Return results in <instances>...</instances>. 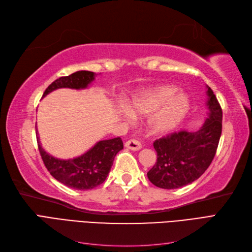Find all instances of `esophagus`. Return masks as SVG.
Returning <instances> with one entry per match:
<instances>
[{
	"label": "esophagus",
	"instance_id": "1",
	"mask_svg": "<svg viewBox=\"0 0 252 252\" xmlns=\"http://www.w3.org/2000/svg\"><path fill=\"white\" fill-rule=\"evenodd\" d=\"M125 147L130 150H140L142 148V144L138 140H128L125 143Z\"/></svg>",
	"mask_w": 252,
	"mask_h": 252
}]
</instances>
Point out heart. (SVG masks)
<instances>
[{
  "instance_id": "1",
  "label": "heart",
  "mask_w": 252,
  "mask_h": 252,
  "mask_svg": "<svg viewBox=\"0 0 252 252\" xmlns=\"http://www.w3.org/2000/svg\"><path fill=\"white\" fill-rule=\"evenodd\" d=\"M134 116L150 117L148 128L152 134L164 135L177 129L189 111L188 96L173 85H158L143 91L131 103ZM131 117L127 109L123 110Z\"/></svg>"
}]
</instances>
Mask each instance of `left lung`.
<instances>
[{"label": "left lung", "instance_id": "1", "mask_svg": "<svg viewBox=\"0 0 252 252\" xmlns=\"http://www.w3.org/2000/svg\"><path fill=\"white\" fill-rule=\"evenodd\" d=\"M208 118L196 132L179 131L156 140L157 162L147 172L152 184L164 189H175L199 179L216 156L222 133V108L207 86Z\"/></svg>", "mask_w": 252, "mask_h": 252}]
</instances>
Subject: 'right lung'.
Here are the masks:
<instances>
[{"mask_svg": "<svg viewBox=\"0 0 252 252\" xmlns=\"http://www.w3.org/2000/svg\"><path fill=\"white\" fill-rule=\"evenodd\" d=\"M94 72L81 70L68 77H61L46 88L43 97L60 88L85 89L94 80ZM36 141L43 162L52 177L67 187L78 190L93 189L104 183L114 157L123 149L121 138H114L97 142L93 148L78 158L61 159L50 156L42 148L37 131Z\"/></svg>", "mask_w": 252, "mask_h": 252, "instance_id": "obj_1", "label": "right lung"}]
</instances>
